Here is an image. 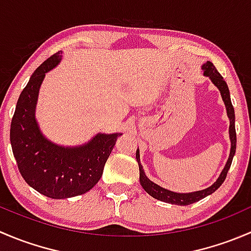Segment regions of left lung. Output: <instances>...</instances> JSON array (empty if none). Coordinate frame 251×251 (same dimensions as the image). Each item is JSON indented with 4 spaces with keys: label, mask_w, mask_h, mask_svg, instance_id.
<instances>
[{
    "label": "left lung",
    "mask_w": 251,
    "mask_h": 251,
    "mask_svg": "<svg viewBox=\"0 0 251 251\" xmlns=\"http://www.w3.org/2000/svg\"><path fill=\"white\" fill-rule=\"evenodd\" d=\"M203 70H204L205 76H209L211 78L212 82H214V85L217 86V88H219L220 92H221L225 105H226L227 115H228L229 118L231 153H229V158L228 160H227L226 166H225V169L222 170V173L220 175L219 178H217V181L215 182L211 187H209V188L206 189H203V191L193 192V193H175V192L168 191V189L165 188H161L160 186H158V184H155L154 182H151V179L146 176V174H144L143 171V168H142L140 163V151L137 149V151H136V159H137L138 166H140V182L142 187H143V189L149 194V196L158 199V201H165V203H170L175 205H189L201 201V199L205 198V197L210 196L211 193H214V192L216 191L222 183H224L225 179H226L227 173H228L229 168H231L232 160H233V156L235 153V143H237V136H235V126H234V109L231 102V97H229L228 86H227L226 81L224 80V77H222L221 74L217 72L216 68H215V65L212 64L211 62L205 63L203 65Z\"/></svg>",
    "instance_id": "obj_1"
}]
</instances>
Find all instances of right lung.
I'll return each mask as SVG.
<instances>
[{
	"mask_svg": "<svg viewBox=\"0 0 251 251\" xmlns=\"http://www.w3.org/2000/svg\"><path fill=\"white\" fill-rule=\"evenodd\" d=\"M60 50L45 60L30 77L17 102L11 143L18 169L30 187L48 198L86 193L100 179L105 161L121 133H98L87 144L64 148L47 141L35 120V107L45 74L59 63Z\"/></svg>",
	"mask_w": 251,
	"mask_h": 251,
	"instance_id": "right-lung-1",
	"label": "right lung"
}]
</instances>
